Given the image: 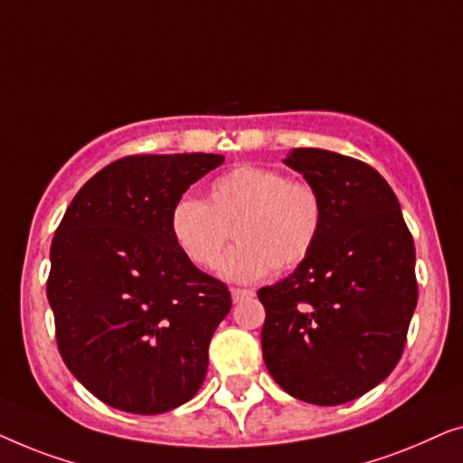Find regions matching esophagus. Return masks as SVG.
Here are the masks:
<instances>
[{"label": "esophagus", "mask_w": 463, "mask_h": 463, "mask_svg": "<svg viewBox=\"0 0 463 463\" xmlns=\"http://www.w3.org/2000/svg\"><path fill=\"white\" fill-rule=\"evenodd\" d=\"M255 293L252 290H246V288H232V301L233 303H240L244 299H249V297H252Z\"/></svg>", "instance_id": "34e87169"}]
</instances>
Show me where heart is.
<instances>
[{"instance_id": "obj_1", "label": "heart", "mask_w": 463, "mask_h": 463, "mask_svg": "<svg viewBox=\"0 0 463 463\" xmlns=\"http://www.w3.org/2000/svg\"><path fill=\"white\" fill-rule=\"evenodd\" d=\"M238 246L221 263L233 282H257L274 269H290L312 252L322 230V202L307 183L280 170L246 164L217 176L206 202L181 198L170 213V233L194 265L213 269L230 242Z\"/></svg>"}]
</instances>
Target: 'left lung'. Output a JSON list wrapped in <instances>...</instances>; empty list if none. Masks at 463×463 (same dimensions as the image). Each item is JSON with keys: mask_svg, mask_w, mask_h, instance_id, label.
<instances>
[{"mask_svg": "<svg viewBox=\"0 0 463 463\" xmlns=\"http://www.w3.org/2000/svg\"><path fill=\"white\" fill-rule=\"evenodd\" d=\"M320 195L322 230L284 280L263 287V360L303 402L333 407L394 371L417 306L415 246L388 181L326 149L284 157Z\"/></svg>", "mask_w": 463, "mask_h": 463, "instance_id": "left-lung-1", "label": "left lung"}]
</instances>
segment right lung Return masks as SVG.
I'll use <instances>...</instances> for the list:
<instances>
[{
  "mask_svg": "<svg viewBox=\"0 0 463 463\" xmlns=\"http://www.w3.org/2000/svg\"><path fill=\"white\" fill-rule=\"evenodd\" d=\"M219 154L130 156L75 194L50 246L48 301L67 369L113 409L192 401L232 295L176 246L170 213Z\"/></svg>",
  "mask_w": 463,
  "mask_h": 463,
  "instance_id": "add662e5",
  "label": "right lung"
}]
</instances>
